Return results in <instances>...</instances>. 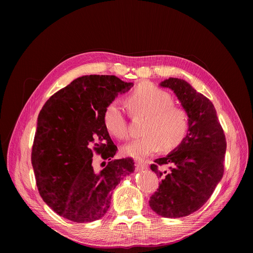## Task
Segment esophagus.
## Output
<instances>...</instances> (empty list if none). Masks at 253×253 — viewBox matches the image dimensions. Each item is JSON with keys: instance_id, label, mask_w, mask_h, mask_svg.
Masks as SVG:
<instances>
[{"instance_id": "34e87169", "label": "esophagus", "mask_w": 253, "mask_h": 253, "mask_svg": "<svg viewBox=\"0 0 253 253\" xmlns=\"http://www.w3.org/2000/svg\"><path fill=\"white\" fill-rule=\"evenodd\" d=\"M135 166L137 170H142V169H145L147 167L146 161L143 160V159H135Z\"/></svg>"}]
</instances>
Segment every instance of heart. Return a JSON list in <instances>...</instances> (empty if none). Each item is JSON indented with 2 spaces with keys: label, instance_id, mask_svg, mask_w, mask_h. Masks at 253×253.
<instances>
[{
  "label": "heart",
  "instance_id": "b5f03b06",
  "mask_svg": "<svg viewBox=\"0 0 253 253\" xmlns=\"http://www.w3.org/2000/svg\"><path fill=\"white\" fill-rule=\"evenodd\" d=\"M134 116L147 117L143 137L130 142L122 148L126 156L141 158L159 151H171L185 139L189 130V118L183 108L173 104L172 96L154 86L143 82L134 88L126 99ZM107 132L117 139L128 137V122L122 107L116 101L108 104L103 114Z\"/></svg>",
  "mask_w": 253,
  "mask_h": 253
}]
</instances>
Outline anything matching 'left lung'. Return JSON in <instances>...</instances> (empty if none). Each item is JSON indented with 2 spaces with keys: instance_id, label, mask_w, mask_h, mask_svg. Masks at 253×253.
<instances>
[{
  "instance_id": "1",
  "label": "left lung",
  "mask_w": 253,
  "mask_h": 253,
  "mask_svg": "<svg viewBox=\"0 0 253 253\" xmlns=\"http://www.w3.org/2000/svg\"><path fill=\"white\" fill-rule=\"evenodd\" d=\"M160 85L173 90L181 102L189 130L173 152L151 164L161 181L149 205L162 217L178 218L200 209L219 183L224 173L226 139L208 98L181 79L169 78Z\"/></svg>"
}]
</instances>
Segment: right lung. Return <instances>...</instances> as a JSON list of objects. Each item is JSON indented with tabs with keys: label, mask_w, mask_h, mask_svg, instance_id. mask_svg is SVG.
<instances>
[{
	"label": "right lung",
	"mask_w": 253,
	"mask_h": 253,
	"mask_svg": "<svg viewBox=\"0 0 253 253\" xmlns=\"http://www.w3.org/2000/svg\"><path fill=\"white\" fill-rule=\"evenodd\" d=\"M132 86L116 76H83L52 95L40 111L32 165L41 197L62 217L100 219L112 191L135 170L131 157L112 160L118 148L103 123L107 105ZM94 154L110 161L101 171L92 168Z\"/></svg>",
	"instance_id": "obj_1"
}]
</instances>
